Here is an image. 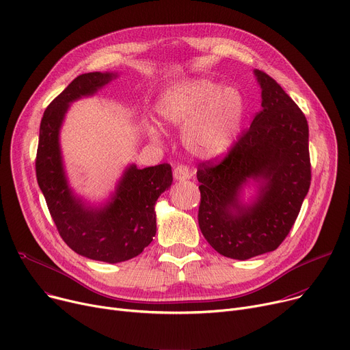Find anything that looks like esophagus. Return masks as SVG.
I'll return each instance as SVG.
<instances>
[{"instance_id": "34e87169", "label": "esophagus", "mask_w": 350, "mask_h": 350, "mask_svg": "<svg viewBox=\"0 0 350 350\" xmlns=\"http://www.w3.org/2000/svg\"><path fill=\"white\" fill-rule=\"evenodd\" d=\"M173 176L176 180L178 181H184V180H189L191 177V173H190V167L185 166V165H178L176 166L174 172H173Z\"/></svg>"}]
</instances>
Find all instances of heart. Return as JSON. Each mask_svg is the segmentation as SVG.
I'll return each instance as SVG.
<instances>
[{"mask_svg":"<svg viewBox=\"0 0 350 350\" xmlns=\"http://www.w3.org/2000/svg\"><path fill=\"white\" fill-rule=\"evenodd\" d=\"M157 113L169 125L184 123L183 145L196 156L211 159L226 153L237 142L245 103L234 87L190 79L174 84L161 96Z\"/></svg>","mask_w":350,"mask_h":350,"instance_id":"b5f03b06","label":"heart"}]
</instances>
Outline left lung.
<instances>
[{
  "label": "left lung",
  "mask_w": 350,
  "mask_h": 350,
  "mask_svg": "<svg viewBox=\"0 0 350 350\" xmlns=\"http://www.w3.org/2000/svg\"><path fill=\"white\" fill-rule=\"evenodd\" d=\"M262 88L256 113L228 154L200 163L198 225L219 254L246 260L287 238L311 184L308 122L274 79L254 70ZM249 179L261 185L250 206L240 202Z\"/></svg>",
  "instance_id": "1"
}]
</instances>
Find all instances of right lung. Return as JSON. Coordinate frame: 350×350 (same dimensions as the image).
<instances>
[{
    "label": "right lung",
    "instance_id": "right-lung-1",
    "mask_svg": "<svg viewBox=\"0 0 350 350\" xmlns=\"http://www.w3.org/2000/svg\"><path fill=\"white\" fill-rule=\"evenodd\" d=\"M113 73H85L76 77L44 109L36 152V178L49 213L66 245L84 258L120 263L141 254L156 235L154 204L173 181L172 166L137 169L131 165L111 201L91 208L75 197L63 169L59 131L68 104L92 96Z\"/></svg>",
    "mask_w": 350,
    "mask_h": 350
}]
</instances>
